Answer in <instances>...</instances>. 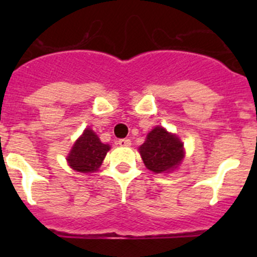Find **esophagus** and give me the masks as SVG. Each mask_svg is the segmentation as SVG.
<instances>
[{
    "label": "esophagus",
    "mask_w": 257,
    "mask_h": 257,
    "mask_svg": "<svg viewBox=\"0 0 257 257\" xmlns=\"http://www.w3.org/2000/svg\"><path fill=\"white\" fill-rule=\"evenodd\" d=\"M118 144L120 145V147H129V145H131L132 143H131V141H129V139H119L118 141Z\"/></svg>",
    "instance_id": "obj_1"
}]
</instances>
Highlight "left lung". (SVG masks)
I'll list each match as a JSON object with an SVG mask.
<instances>
[{
	"mask_svg": "<svg viewBox=\"0 0 257 257\" xmlns=\"http://www.w3.org/2000/svg\"><path fill=\"white\" fill-rule=\"evenodd\" d=\"M138 150L145 167L155 174L175 170L185 155L180 139L163 126L152 129Z\"/></svg>",
	"mask_w": 257,
	"mask_h": 257,
	"instance_id": "1",
	"label": "left lung"
}]
</instances>
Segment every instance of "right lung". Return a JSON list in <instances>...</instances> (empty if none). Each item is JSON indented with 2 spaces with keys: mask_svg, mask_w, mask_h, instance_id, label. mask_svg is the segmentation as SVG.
Returning a JSON list of instances; mask_svg holds the SVG:
<instances>
[{
  "mask_svg": "<svg viewBox=\"0 0 257 257\" xmlns=\"http://www.w3.org/2000/svg\"><path fill=\"white\" fill-rule=\"evenodd\" d=\"M109 149V145L103 144L97 134L87 128L72 147L67 162L76 172L94 173L99 169Z\"/></svg>",
  "mask_w": 257,
  "mask_h": 257,
  "instance_id": "1",
  "label": "right lung"
}]
</instances>
